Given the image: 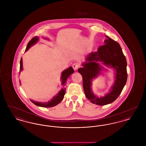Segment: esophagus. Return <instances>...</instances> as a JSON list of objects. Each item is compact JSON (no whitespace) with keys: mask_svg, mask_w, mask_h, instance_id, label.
Segmentation results:
<instances>
[{"mask_svg":"<svg viewBox=\"0 0 146 146\" xmlns=\"http://www.w3.org/2000/svg\"><path fill=\"white\" fill-rule=\"evenodd\" d=\"M79 66H80V65H79V64L78 63H73V65H72V67H73V69L75 70H78V68L79 67Z\"/></svg>","mask_w":146,"mask_h":146,"instance_id":"1","label":"esophagus"}]
</instances>
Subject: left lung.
<instances>
[{"mask_svg": "<svg viewBox=\"0 0 146 146\" xmlns=\"http://www.w3.org/2000/svg\"><path fill=\"white\" fill-rule=\"evenodd\" d=\"M104 45L100 46L96 52L87 56L86 62L82 64L83 67L78 70L83 77V85L85 95L94 104L104 106L111 104L119 96L125 86L127 78V62L122 49L118 42L108 36ZM102 62L105 65L116 70V80L111 90L104 97H97L91 89V82L93 78L99 74L102 67L99 62Z\"/></svg>", "mask_w": 146, "mask_h": 146, "instance_id": "8db88e82", "label": "left lung"}]
</instances>
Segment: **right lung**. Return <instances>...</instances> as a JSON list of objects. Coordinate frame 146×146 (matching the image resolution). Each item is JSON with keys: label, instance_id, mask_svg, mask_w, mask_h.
Segmentation results:
<instances>
[{"label": "right lung", "instance_id": "1", "mask_svg": "<svg viewBox=\"0 0 146 146\" xmlns=\"http://www.w3.org/2000/svg\"><path fill=\"white\" fill-rule=\"evenodd\" d=\"M39 38L38 36H35L33 37L29 42H28L27 46L25 51H27L28 49L31 48V46L34 45L36 42L38 41ZM23 70V67H22V58H21L20 60V71H22ZM74 70L72 67H70L64 70L63 71L62 74H61V80L62 82V85H63L62 89L61 90L59 91V92L57 94V95L53 97L50 101H48V102H35L33 100H31V102L34 104L39 106V107H45V108H48V107H52L54 106H55L56 105L59 104L63 99V97L64 96L65 92H66V89L64 88V86L66 85V82L67 80V79L72 74L74 73Z\"/></svg>", "mask_w": 146, "mask_h": 146}]
</instances>
